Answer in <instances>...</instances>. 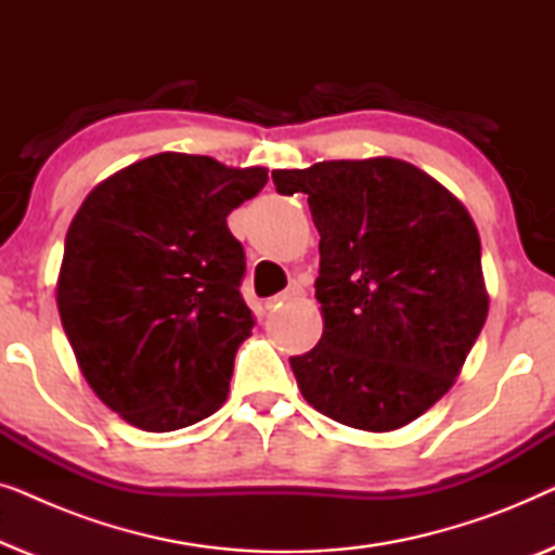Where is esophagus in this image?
Here are the masks:
<instances>
[{
	"label": "esophagus",
	"mask_w": 555,
	"mask_h": 555,
	"mask_svg": "<svg viewBox=\"0 0 555 555\" xmlns=\"http://www.w3.org/2000/svg\"><path fill=\"white\" fill-rule=\"evenodd\" d=\"M302 287L298 285V283H293L291 287H287V291H283V293H278V295H272V298H268L264 300V308H278L280 302H287V300H298V298H302Z\"/></svg>",
	"instance_id": "obj_1"
}]
</instances>
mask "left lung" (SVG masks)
<instances>
[{"label":"left lung","instance_id":"8db88e82","mask_svg":"<svg viewBox=\"0 0 555 555\" xmlns=\"http://www.w3.org/2000/svg\"><path fill=\"white\" fill-rule=\"evenodd\" d=\"M308 194L321 234L323 338L291 366L302 397L346 427L389 431L447 393L488 318L467 209L399 158L272 171Z\"/></svg>","mask_w":555,"mask_h":555}]
</instances>
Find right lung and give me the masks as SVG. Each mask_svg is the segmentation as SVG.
<instances>
[{
  "mask_svg": "<svg viewBox=\"0 0 555 555\" xmlns=\"http://www.w3.org/2000/svg\"><path fill=\"white\" fill-rule=\"evenodd\" d=\"M264 181L260 166L156 154L98 184L75 215L60 321L82 376L133 427L173 431L224 404L255 325L227 217Z\"/></svg>",
  "mask_w": 555,
  "mask_h": 555,
  "instance_id": "add662e5",
  "label": "right lung"
}]
</instances>
